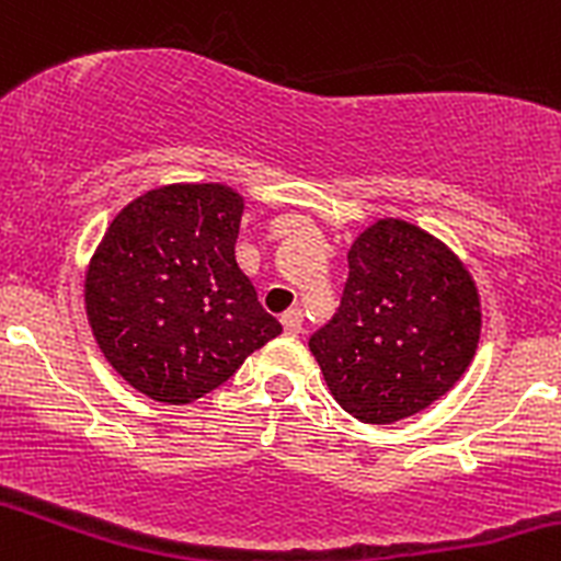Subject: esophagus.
Here are the masks:
<instances>
[{"instance_id": "1", "label": "esophagus", "mask_w": 561, "mask_h": 561, "mask_svg": "<svg viewBox=\"0 0 561 561\" xmlns=\"http://www.w3.org/2000/svg\"><path fill=\"white\" fill-rule=\"evenodd\" d=\"M282 325H285V334H290V336L301 334V325H304L301 309H290V312L282 314Z\"/></svg>"}]
</instances>
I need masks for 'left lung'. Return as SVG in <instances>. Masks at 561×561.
Wrapping results in <instances>:
<instances>
[{"label":"left lung","instance_id":"left-lung-1","mask_svg":"<svg viewBox=\"0 0 561 561\" xmlns=\"http://www.w3.org/2000/svg\"><path fill=\"white\" fill-rule=\"evenodd\" d=\"M347 265L340 309L309 351L351 416L391 425L463 378L480 345V290L442 238L391 216L358 232Z\"/></svg>","mask_w":561,"mask_h":561}]
</instances>
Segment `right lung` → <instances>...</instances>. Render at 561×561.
<instances>
[{
	"label": "right lung",
	"mask_w": 561,
	"mask_h": 561,
	"mask_svg": "<svg viewBox=\"0 0 561 561\" xmlns=\"http://www.w3.org/2000/svg\"><path fill=\"white\" fill-rule=\"evenodd\" d=\"M241 216L227 183H170L130 199L90 257L92 336L150 400H199L282 334L236 263Z\"/></svg>",
	"instance_id": "1"
}]
</instances>
